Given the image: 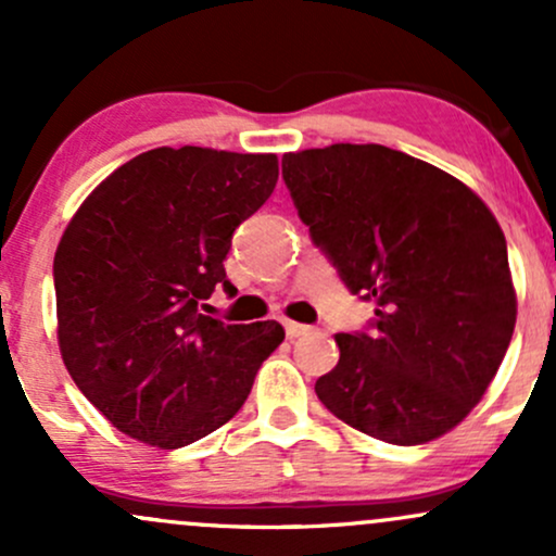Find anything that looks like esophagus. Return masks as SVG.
Masks as SVG:
<instances>
[{"mask_svg": "<svg viewBox=\"0 0 556 556\" xmlns=\"http://www.w3.org/2000/svg\"><path fill=\"white\" fill-rule=\"evenodd\" d=\"M285 331L287 337H300V334H308L311 327L308 324H298V321H285Z\"/></svg>", "mask_w": 556, "mask_h": 556, "instance_id": "obj_1", "label": "esophagus"}]
</instances>
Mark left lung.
Returning <instances> with one entry per match:
<instances>
[{"label":"left lung","mask_w":556,"mask_h":556,"mask_svg":"<svg viewBox=\"0 0 556 556\" xmlns=\"http://www.w3.org/2000/svg\"><path fill=\"white\" fill-rule=\"evenodd\" d=\"M282 177L311 238L371 331L337 334L316 381L329 413L381 442L426 444L481 402L515 331L507 240L468 185L379 143L285 154Z\"/></svg>","instance_id":"1"}]
</instances>
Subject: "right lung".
Masks as SVG:
<instances>
[{"label": "right lung", "instance_id": "obj_1", "mask_svg": "<svg viewBox=\"0 0 556 556\" xmlns=\"http://www.w3.org/2000/svg\"><path fill=\"white\" fill-rule=\"evenodd\" d=\"M279 177L274 154L146 151L83 201L54 256L56 340L70 376L114 429L177 450L225 426L251 394L282 324L201 314L235 295L232 232Z\"/></svg>", "mask_w": 556, "mask_h": 556}]
</instances>
